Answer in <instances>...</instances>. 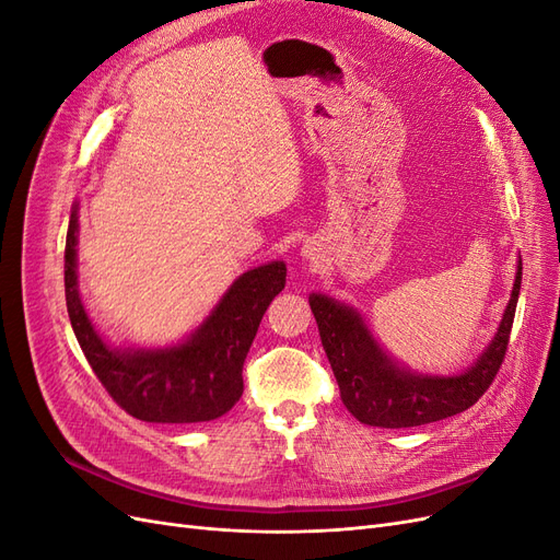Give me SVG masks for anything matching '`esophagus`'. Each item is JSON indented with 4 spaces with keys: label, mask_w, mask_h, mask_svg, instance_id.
I'll list each match as a JSON object with an SVG mask.
<instances>
[{
    "label": "esophagus",
    "mask_w": 560,
    "mask_h": 560,
    "mask_svg": "<svg viewBox=\"0 0 560 560\" xmlns=\"http://www.w3.org/2000/svg\"><path fill=\"white\" fill-rule=\"evenodd\" d=\"M306 252H308V249H306Z\"/></svg>",
    "instance_id": "1"
}]
</instances>
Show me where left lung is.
Here are the masks:
<instances>
[{"label":"left lung","mask_w":560,"mask_h":560,"mask_svg":"<svg viewBox=\"0 0 560 560\" xmlns=\"http://www.w3.org/2000/svg\"><path fill=\"white\" fill-rule=\"evenodd\" d=\"M521 268L518 259L512 299L495 338L481 358L457 376H422L399 366L376 343L358 311L325 294H311L308 303L322 348L329 358L346 409L364 425L395 430L428 425L477 404L504 362L521 292Z\"/></svg>","instance_id":"left-lung-1"}]
</instances>
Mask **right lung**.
Wrapping results in <instances>:
<instances>
[{"mask_svg":"<svg viewBox=\"0 0 560 560\" xmlns=\"http://www.w3.org/2000/svg\"><path fill=\"white\" fill-rule=\"evenodd\" d=\"M77 206L65 243V299L77 341L109 397L144 422H206L243 395V364L259 322L284 290L287 266L270 261L235 280L206 322L171 348H109L83 311L77 287Z\"/></svg>","mask_w":560,"mask_h":560,"instance_id":"1","label":"right lung"}]
</instances>
